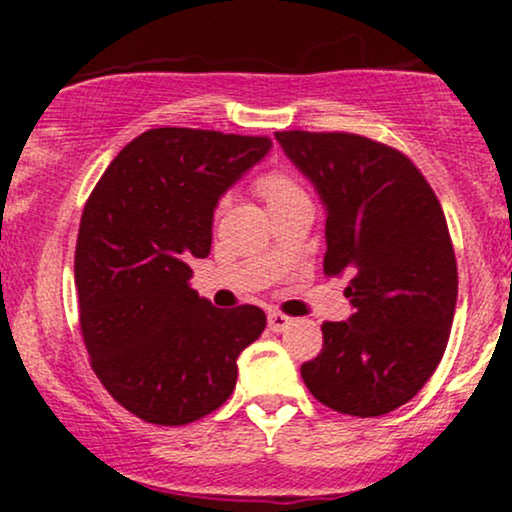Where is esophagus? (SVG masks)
<instances>
[{"mask_svg":"<svg viewBox=\"0 0 512 512\" xmlns=\"http://www.w3.org/2000/svg\"><path fill=\"white\" fill-rule=\"evenodd\" d=\"M267 320H269V327H272L274 332H284V330H289V327L293 325V317L279 313V310H269Z\"/></svg>","mask_w":512,"mask_h":512,"instance_id":"obj_1","label":"esophagus"}]
</instances>
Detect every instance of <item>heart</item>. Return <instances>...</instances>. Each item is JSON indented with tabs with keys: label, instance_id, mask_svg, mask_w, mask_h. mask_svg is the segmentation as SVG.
<instances>
[{
	"label": "heart",
	"instance_id": "b5f03b06",
	"mask_svg": "<svg viewBox=\"0 0 512 512\" xmlns=\"http://www.w3.org/2000/svg\"><path fill=\"white\" fill-rule=\"evenodd\" d=\"M255 190L260 192L269 209L279 207V204L289 202V199L303 197L301 185H298V182L293 180V175L286 173V170H267V173H262L260 178L255 180ZM223 204L226 202L219 204V211L223 209Z\"/></svg>",
	"mask_w": 512,
	"mask_h": 512
}]
</instances>
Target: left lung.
I'll return each instance as SVG.
<instances>
[{"label":"left lung","instance_id":"8db88e82","mask_svg":"<svg viewBox=\"0 0 512 512\" xmlns=\"http://www.w3.org/2000/svg\"><path fill=\"white\" fill-rule=\"evenodd\" d=\"M325 204V274H349L354 313L322 325L303 383L339 414L407 404L448 346L457 262L443 207L402 151L349 132H276Z\"/></svg>","mask_w":512,"mask_h":512}]
</instances>
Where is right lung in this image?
I'll return each instance as SVG.
<instances>
[{"mask_svg": "<svg viewBox=\"0 0 512 512\" xmlns=\"http://www.w3.org/2000/svg\"><path fill=\"white\" fill-rule=\"evenodd\" d=\"M272 139L158 127L132 139L93 187L74 255L91 368L127 411L182 426L219 409L238 356L260 337L257 305L214 308L190 286L211 250L214 209Z\"/></svg>", "mask_w": 512, "mask_h": 512, "instance_id": "1", "label": "right lung"}]
</instances>
